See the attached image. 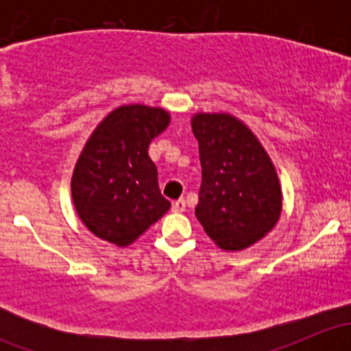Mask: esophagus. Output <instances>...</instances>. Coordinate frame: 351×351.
Masks as SVG:
<instances>
[{
    "label": "esophagus",
    "instance_id": "1",
    "mask_svg": "<svg viewBox=\"0 0 351 351\" xmlns=\"http://www.w3.org/2000/svg\"><path fill=\"white\" fill-rule=\"evenodd\" d=\"M186 208V204H185V200H183V198H178V200H175L171 204V210L173 212H183Z\"/></svg>",
    "mask_w": 351,
    "mask_h": 351
}]
</instances>
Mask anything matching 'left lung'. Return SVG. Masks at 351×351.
I'll return each mask as SVG.
<instances>
[{
	"label": "left lung",
	"mask_w": 351,
	"mask_h": 351,
	"mask_svg": "<svg viewBox=\"0 0 351 351\" xmlns=\"http://www.w3.org/2000/svg\"><path fill=\"white\" fill-rule=\"evenodd\" d=\"M202 183L195 215L222 250L251 246L271 231L282 210L277 173L250 129L226 113H198Z\"/></svg>",
	"instance_id": "1"
}]
</instances>
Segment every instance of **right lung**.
<instances>
[{
    "label": "right lung",
    "instance_id": "obj_1",
    "mask_svg": "<svg viewBox=\"0 0 351 351\" xmlns=\"http://www.w3.org/2000/svg\"><path fill=\"white\" fill-rule=\"evenodd\" d=\"M162 108L127 105L95 129L71 180L74 207L98 238L127 246L171 207L147 149L168 127Z\"/></svg>",
    "mask_w": 351,
    "mask_h": 351
}]
</instances>
